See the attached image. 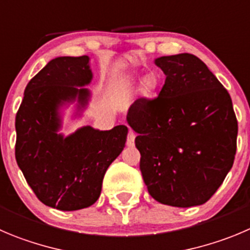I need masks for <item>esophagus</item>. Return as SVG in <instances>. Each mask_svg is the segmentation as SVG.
Here are the masks:
<instances>
[{
	"mask_svg": "<svg viewBox=\"0 0 250 250\" xmlns=\"http://www.w3.org/2000/svg\"><path fill=\"white\" fill-rule=\"evenodd\" d=\"M135 137H136L135 132L131 131V130H129V134H127V140H126L127 146H130V147L134 146V145H135Z\"/></svg>",
	"mask_w": 250,
	"mask_h": 250,
	"instance_id": "34e87169",
	"label": "esophagus"
}]
</instances>
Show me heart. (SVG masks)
Instances as JSON below:
<instances>
[{"instance_id":"1","label":"heart","mask_w":250,"mask_h":250,"mask_svg":"<svg viewBox=\"0 0 250 250\" xmlns=\"http://www.w3.org/2000/svg\"><path fill=\"white\" fill-rule=\"evenodd\" d=\"M158 77L154 73H146L140 78V92L144 97H151L158 88Z\"/></svg>"}]
</instances>
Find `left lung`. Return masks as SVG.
Returning <instances> with one entry per match:
<instances>
[{
  "mask_svg": "<svg viewBox=\"0 0 250 250\" xmlns=\"http://www.w3.org/2000/svg\"><path fill=\"white\" fill-rule=\"evenodd\" d=\"M166 81L158 97L127 111L149 195L175 208L205 204L234 162L238 123L227 89L191 54L154 60Z\"/></svg>",
  "mask_w": 250,
  "mask_h": 250,
  "instance_id": "left-lung-1",
  "label": "left lung"
}]
</instances>
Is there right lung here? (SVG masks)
I'll list each match as a JSON object with an SVG mask.
<instances>
[{"mask_svg":"<svg viewBox=\"0 0 250 250\" xmlns=\"http://www.w3.org/2000/svg\"><path fill=\"white\" fill-rule=\"evenodd\" d=\"M93 73L87 55L50 61L25 87L16 115V159L37 198L50 208L75 211L98 200L104 174L125 147L127 127L109 131L83 126L59 134V109L77 99L87 105Z\"/></svg>","mask_w":250,"mask_h":250,"instance_id":"add662e5","label":"right lung"}]
</instances>
